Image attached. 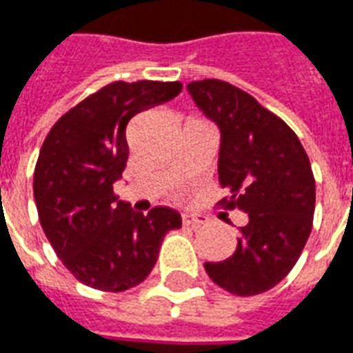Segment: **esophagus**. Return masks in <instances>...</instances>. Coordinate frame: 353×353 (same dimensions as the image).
<instances>
[{
	"label": "esophagus",
	"instance_id": "1",
	"mask_svg": "<svg viewBox=\"0 0 353 353\" xmlns=\"http://www.w3.org/2000/svg\"><path fill=\"white\" fill-rule=\"evenodd\" d=\"M206 219L203 216H197V214H182V223L188 225V227H201L205 223Z\"/></svg>",
	"mask_w": 353,
	"mask_h": 353
}]
</instances>
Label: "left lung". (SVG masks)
<instances>
[{
    "instance_id": "obj_1",
    "label": "left lung",
    "mask_w": 353,
    "mask_h": 353,
    "mask_svg": "<svg viewBox=\"0 0 353 353\" xmlns=\"http://www.w3.org/2000/svg\"><path fill=\"white\" fill-rule=\"evenodd\" d=\"M199 110L221 134L217 174L225 208L248 214L234 253L205 262L210 279L236 296L274 288L298 262L312 229L314 176L305 148L285 121L221 79L188 83Z\"/></svg>"
}]
</instances>
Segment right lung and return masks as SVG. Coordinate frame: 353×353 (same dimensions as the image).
I'll return each instance as SVG.
<instances>
[{
  "label": "right lung",
  "mask_w": 353,
  "mask_h": 353,
  "mask_svg": "<svg viewBox=\"0 0 353 353\" xmlns=\"http://www.w3.org/2000/svg\"><path fill=\"white\" fill-rule=\"evenodd\" d=\"M180 91V81H115L66 111L42 143L33 176L39 219L61 262L87 287L123 292L139 285L167 230L182 227L169 206L143 216L113 193L128 160L130 119Z\"/></svg>",
  "instance_id": "add662e5"
}]
</instances>
